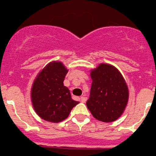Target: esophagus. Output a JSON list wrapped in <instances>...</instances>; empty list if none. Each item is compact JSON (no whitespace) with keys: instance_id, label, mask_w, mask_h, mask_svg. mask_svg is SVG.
<instances>
[{"instance_id":"34e87169","label":"esophagus","mask_w":156,"mask_h":156,"mask_svg":"<svg viewBox=\"0 0 156 156\" xmlns=\"http://www.w3.org/2000/svg\"><path fill=\"white\" fill-rule=\"evenodd\" d=\"M87 98L85 96H83V97L80 98V101L82 103H85L87 101Z\"/></svg>"}]
</instances>
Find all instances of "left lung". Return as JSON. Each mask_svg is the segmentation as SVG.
Returning a JSON list of instances; mask_svg holds the SVG:
<instances>
[{"instance_id":"1","label":"left lung","mask_w":156,"mask_h":156,"mask_svg":"<svg viewBox=\"0 0 156 156\" xmlns=\"http://www.w3.org/2000/svg\"><path fill=\"white\" fill-rule=\"evenodd\" d=\"M92 79L87 106L95 119L105 122L115 121L123 113L129 99L124 78L115 66L101 63L90 70Z\"/></svg>"}]
</instances>
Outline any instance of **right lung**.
Segmentation results:
<instances>
[{
	"instance_id": "obj_1",
	"label": "right lung",
	"mask_w": 156,
	"mask_h": 156,
	"mask_svg": "<svg viewBox=\"0 0 156 156\" xmlns=\"http://www.w3.org/2000/svg\"><path fill=\"white\" fill-rule=\"evenodd\" d=\"M68 69L61 62L48 63L34 80L31 101L36 113L51 122L66 119L79 101L72 99L68 87L63 84Z\"/></svg>"
}]
</instances>
